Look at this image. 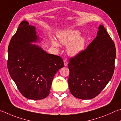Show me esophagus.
Listing matches in <instances>:
<instances>
[{"label":"esophagus","mask_w":121,"mask_h":121,"mask_svg":"<svg viewBox=\"0 0 121 121\" xmlns=\"http://www.w3.org/2000/svg\"><path fill=\"white\" fill-rule=\"evenodd\" d=\"M63 62H64V65H65V67H67V65H68V62L67 60H66V59H65V60H63Z\"/></svg>","instance_id":"34e87169"}]
</instances>
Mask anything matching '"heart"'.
<instances>
[{
	"instance_id": "b5f03b06",
	"label": "heart",
	"mask_w": 121,
	"mask_h": 121,
	"mask_svg": "<svg viewBox=\"0 0 121 121\" xmlns=\"http://www.w3.org/2000/svg\"><path fill=\"white\" fill-rule=\"evenodd\" d=\"M80 36V32L77 30H64L59 32L58 38L60 42L64 45H68L67 52L71 56L79 54L84 50L85 39ZM52 45L58 47L59 44L55 39H52Z\"/></svg>"
}]
</instances>
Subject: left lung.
<instances>
[{"label":"left lung","mask_w":121,"mask_h":121,"mask_svg":"<svg viewBox=\"0 0 121 121\" xmlns=\"http://www.w3.org/2000/svg\"><path fill=\"white\" fill-rule=\"evenodd\" d=\"M96 38L87 49L70 59L68 84L74 97L95 98L111 80L115 68V46L104 26L100 25Z\"/></svg>","instance_id":"left-lung-1"}]
</instances>
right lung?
Segmentation results:
<instances>
[{"label": "right lung", "mask_w": 121, "mask_h": 121, "mask_svg": "<svg viewBox=\"0 0 121 121\" xmlns=\"http://www.w3.org/2000/svg\"><path fill=\"white\" fill-rule=\"evenodd\" d=\"M36 28L26 21L19 24L8 48L10 76L24 97L39 100L49 95L56 72L64 67L62 58L48 54L38 45Z\"/></svg>", "instance_id": "add662e5"}]
</instances>
